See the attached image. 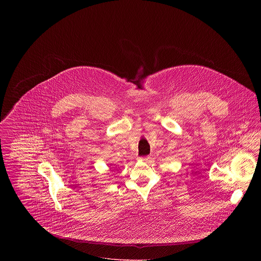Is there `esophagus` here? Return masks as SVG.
I'll return each instance as SVG.
<instances>
[{"mask_svg":"<svg viewBox=\"0 0 261 261\" xmlns=\"http://www.w3.org/2000/svg\"><path fill=\"white\" fill-rule=\"evenodd\" d=\"M141 161L146 162V163H149V161H150V156H149V155H147V156H143V158H141Z\"/></svg>","mask_w":261,"mask_h":261,"instance_id":"34e87169","label":"esophagus"}]
</instances>
